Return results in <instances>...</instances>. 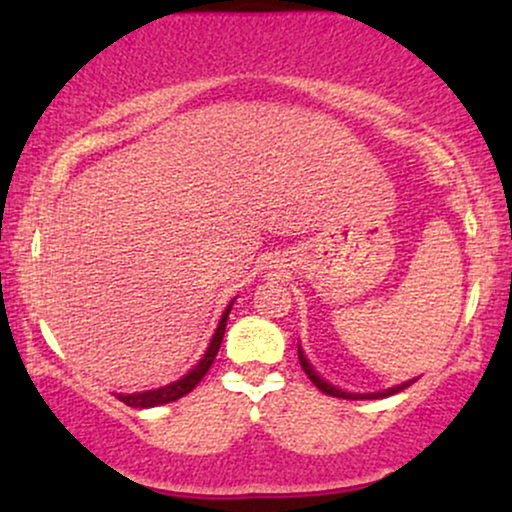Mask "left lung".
Instances as JSON below:
<instances>
[{
    "instance_id": "obj_1",
    "label": "left lung",
    "mask_w": 512,
    "mask_h": 512,
    "mask_svg": "<svg viewBox=\"0 0 512 512\" xmlns=\"http://www.w3.org/2000/svg\"><path fill=\"white\" fill-rule=\"evenodd\" d=\"M298 361H301V368L305 370V375H308V378H310V383H313V385L317 387V390H322V392H325V395H330V397H342V399H380V397L397 395V392L407 390V387H409L411 383H414V380H409V383H402V385H397V387H390V390L368 392V395H358V392H344V390H339V387H334V385L327 383V380H322L320 375L315 373V368L308 363V358H305L301 346H298Z\"/></svg>"
}]
</instances>
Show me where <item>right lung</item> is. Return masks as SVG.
I'll list each match as a JSON object with an SVG mask.
<instances>
[{"mask_svg": "<svg viewBox=\"0 0 512 512\" xmlns=\"http://www.w3.org/2000/svg\"><path fill=\"white\" fill-rule=\"evenodd\" d=\"M231 308H233V301L228 303L226 310H223L219 327H216V332H214V337H211L207 351H204V356L199 358V363L190 370V373H185L180 380H175V383H170L166 387H158V390L134 392V395H117V399H120V402H125L127 407L151 409V407H158V404L175 402V399L185 397L187 392L195 390V387L199 385V380L207 375V370L211 368V363H214L216 354H219V346L223 342V332H226V320H228V313H231Z\"/></svg>", "mask_w": 512, "mask_h": 512, "instance_id": "1", "label": "right lung"}]
</instances>
